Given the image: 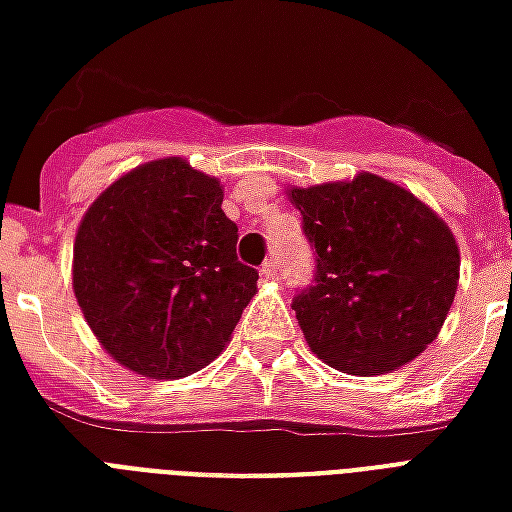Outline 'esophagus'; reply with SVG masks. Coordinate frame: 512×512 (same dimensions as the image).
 <instances>
[{
	"mask_svg": "<svg viewBox=\"0 0 512 512\" xmlns=\"http://www.w3.org/2000/svg\"><path fill=\"white\" fill-rule=\"evenodd\" d=\"M260 274H263V279H276V276H279V268H276L274 257L263 263V268H260Z\"/></svg>",
	"mask_w": 512,
	"mask_h": 512,
	"instance_id": "obj_1",
	"label": "esophagus"
}]
</instances>
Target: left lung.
<instances>
[{
	"mask_svg": "<svg viewBox=\"0 0 512 512\" xmlns=\"http://www.w3.org/2000/svg\"><path fill=\"white\" fill-rule=\"evenodd\" d=\"M314 252L293 309L317 358L347 374L393 372L437 339L458 287L450 227L374 173L290 189Z\"/></svg>",
	"mask_w": 512,
	"mask_h": 512,
	"instance_id": "1",
	"label": "left lung"
}]
</instances>
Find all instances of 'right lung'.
I'll return each mask as SVG.
<instances>
[{
    "mask_svg": "<svg viewBox=\"0 0 512 512\" xmlns=\"http://www.w3.org/2000/svg\"><path fill=\"white\" fill-rule=\"evenodd\" d=\"M217 179L179 157L140 165L94 200L75 236L73 287L102 347L132 372L176 380L225 350L257 293Z\"/></svg>",
    "mask_w": 512,
    "mask_h": 512,
    "instance_id": "1",
    "label": "right lung"
}]
</instances>
